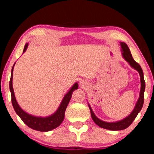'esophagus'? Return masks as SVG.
<instances>
[{"instance_id":"obj_1","label":"esophagus","mask_w":154,"mask_h":154,"mask_svg":"<svg viewBox=\"0 0 154 154\" xmlns=\"http://www.w3.org/2000/svg\"><path fill=\"white\" fill-rule=\"evenodd\" d=\"M80 85H82V86L84 85V82H83V81H81V82H80Z\"/></svg>"}]
</instances>
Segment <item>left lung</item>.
<instances>
[{
  "instance_id": "left-lung-1",
  "label": "left lung",
  "mask_w": 154,
  "mask_h": 154,
  "mask_svg": "<svg viewBox=\"0 0 154 154\" xmlns=\"http://www.w3.org/2000/svg\"><path fill=\"white\" fill-rule=\"evenodd\" d=\"M121 51H122V55H123V58L129 63V64L131 66V67L134 68L135 70H137L140 73V81H141V90H140V97H139L137 104L134 106L133 111H132V113L127 116L125 119L121 120V121H117V122H113V123H108V122H104L102 121V120L99 119L97 117L94 115V113L92 111L91 107L89 104L90 113H91L92 119L93 120V121L98 126H100V128H104V129L109 130H121L126 129V128L129 127L131 125L132 122L137 116L139 113V112L141 111L143 104H144V93L145 90V81L144 79V73H143V71L142 68H141L140 65L138 64L137 62H136L134 60V59L132 58V56L131 54V52L130 51L129 48L127 45V44H125L123 42L121 43Z\"/></svg>"
}]
</instances>
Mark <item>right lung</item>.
<instances>
[{"mask_svg":"<svg viewBox=\"0 0 154 154\" xmlns=\"http://www.w3.org/2000/svg\"><path fill=\"white\" fill-rule=\"evenodd\" d=\"M29 43H26L24 46V50L23 52H24L27 49ZM15 64V63H14ZM14 64L12 66V71H11V77H10V92H11V98H12V104L13 106V108L17 114L20 117V119L22 120V121L26 124L27 126L31 129H33L37 131L41 132H48L50 130H52L54 129V128H57L62 121H64V115H65V111H66V107L68 106V104L69 101L71 100V96H72L73 92L75 90L78 89L79 88V85L77 83H75L73 85L70 90L65 94V96L63 98V100L61 102V104L53 114L48 117H38L30 115L24 111H23L20 106H19L17 102L15 96L14 94L13 88H12V77H13V69Z\"/></svg>","mask_w":154,"mask_h":154,"instance_id":"right-lung-1","label":"right lung"}]
</instances>
